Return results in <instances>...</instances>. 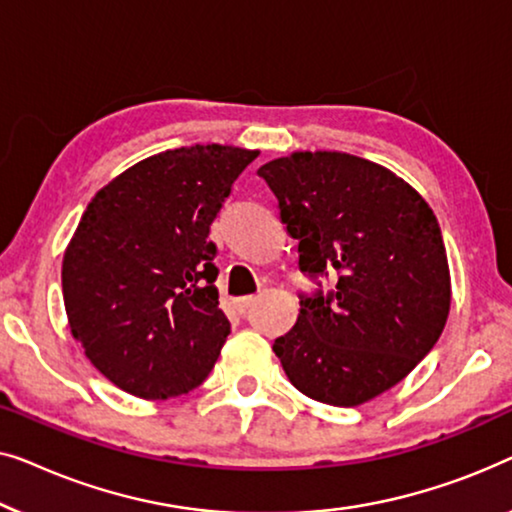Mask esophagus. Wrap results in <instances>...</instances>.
Here are the masks:
<instances>
[{
	"label": "esophagus",
	"instance_id": "34e87169",
	"mask_svg": "<svg viewBox=\"0 0 512 512\" xmlns=\"http://www.w3.org/2000/svg\"><path fill=\"white\" fill-rule=\"evenodd\" d=\"M255 301H257V297H241V299H236L234 306H236V311H239V313H246L248 308L255 304Z\"/></svg>",
	"mask_w": 512,
	"mask_h": 512
}]
</instances>
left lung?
<instances>
[{
    "instance_id": "8db88e82",
    "label": "left lung",
    "mask_w": 512,
    "mask_h": 512,
    "mask_svg": "<svg viewBox=\"0 0 512 512\" xmlns=\"http://www.w3.org/2000/svg\"><path fill=\"white\" fill-rule=\"evenodd\" d=\"M299 269L318 283L273 341L290 383L329 406L390 390L434 348L450 313V269L427 201L380 164L348 153H292L259 167ZM334 275L329 293L319 278Z\"/></svg>"
}]
</instances>
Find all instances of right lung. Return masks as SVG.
Segmentation results:
<instances>
[{
  "mask_svg": "<svg viewBox=\"0 0 512 512\" xmlns=\"http://www.w3.org/2000/svg\"><path fill=\"white\" fill-rule=\"evenodd\" d=\"M257 150L190 146L102 187L62 262L71 334L113 385L171 399L204 383L229 336L213 220Z\"/></svg>",
  "mask_w": 512,
  "mask_h": 512,
  "instance_id": "add662e5",
  "label": "right lung"
}]
</instances>
